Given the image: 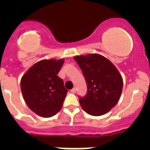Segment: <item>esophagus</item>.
Wrapping results in <instances>:
<instances>
[{
	"label": "esophagus",
	"instance_id": "1",
	"mask_svg": "<svg viewBox=\"0 0 150 150\" xmlns=\"http://www.w3.org/2000/svg\"><path fill=\"white\" fill-rule=\"evenodd\" d=\"M71 92H72V93H76V88H73L71 90Z\"/></svg>",
	"mask_w": 150,
	"mask_h": 150
}]
</instances>
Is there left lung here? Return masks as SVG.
<instances>
[{
	"label": "left lung",
	"instance_id": "8db88e82",
	"mask_svg": "<svg viewBox=\"0 0 150 150\" xmlns=\"http://www.w3.org/2000/svg\"><path fill=\"white\" fill-rule=\"evenodd\" d=\"M86 81L87 93L79 97V104L88 114L101 116L117 104L123 81L116 67L107 58L98 54L74 57Z\"/></svg>",
	"mask_w": 150,
	"mask_h": 150
}]
</instances>
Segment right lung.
<instances>
[{
	"mask_svg": "<svg viewBox=\"0 0 150 150\" xmlns=\"http://www.w3.org/2000/svg\"><path fill=\"white\" fill-rule=\"evenodd\" d=\"M64 62V59L40 61L30 67L21 79L25 101L38 116L51 117L62 109L67 90L57 75Z\"/></svg>",
	"mask_w": 150,
	"mask_h": 150,
	"instance_id": "obj_1",
	"label": "right lung"
}]
</instances>
